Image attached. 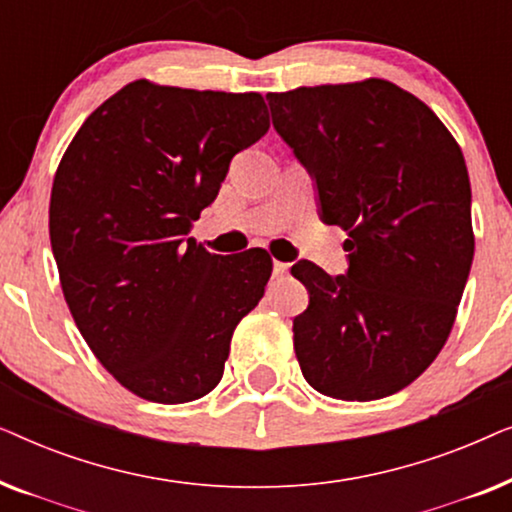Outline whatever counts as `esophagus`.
<instances>
[{"mask_svg": "<svg viewBox=\"0 0 512 512\" xmlns=\"http://www.w3.org/2000/svg\"><path fill=\"white\" fill-rule=\"evenodd\" d=\"M286 272H289V263H282V261L272 263V277H284Z\"/></svg>", "mask_w": 512, "mask_h": 512, "instance_id": "34e87169", "label": "esophagus"}]
</instances>
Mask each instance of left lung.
<instances>
[{"mask_svg": "<svg viewBox=\"0 0 512 512\" xmlns=\"http://www.w3.org/2000/svg\"><path fill=\"white\" fill-rule=\"evenodd\" d=\"M272 125L312 174L319 216L347 233L349 268L298 261L310 293L293 319L319 394L375 401L443 349L473 263L464 153L422 100L384 79L268 93Z\"/></svg>", "mask_w": 512, "mask_h": 512, "instance_id": "8db88e82", "label": "left lung"}]
</instances>
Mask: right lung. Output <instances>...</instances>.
Segmentation results:
<instances>
[{
  "mask_svg": "<svg viewBox=\"0 0 512 512\" xmlns=\"http://www.w3.org/2000/svg\"><path fill=\"white\" fill-rule=\"evenodd\" d=\"M268 128L258 93L139 79L86 118L60 160L48 230L62 293L93 354L139 398L209 394L235 326L263 298L268 251L216 256L186 235L235 153Z\"/></svg>",
  "mask_w": 512,
  "mask_h": 512,
  "instance_id": "add662e5",
  "label": "right lung"
}]
</instances>
